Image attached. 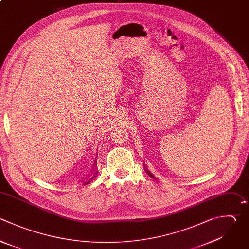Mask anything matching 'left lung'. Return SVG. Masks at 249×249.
I'll use <instances>...</instances> for the list:
<instances>
[{
	"instance_id": "1",
	"label": "left lung",
	"mask_w": 249,
	"mask_h": 249,
	"mask_svg": "<svg viewBox=\"0 0 249 249\" xmlns=\"http://www.w3.org/2000/svg\"><path fill=\"white\" fill-rule=\"evenodd\" d=\"M145 171L148 173V175H149V176H151V177H154V176H153V174H152V173H151V172H150V171H149L147 168L145 169Z\"/></svg>"
}]
</instances>
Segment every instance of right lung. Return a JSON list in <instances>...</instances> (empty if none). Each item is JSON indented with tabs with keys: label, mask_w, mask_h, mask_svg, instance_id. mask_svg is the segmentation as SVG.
<instances>
[{
	"label": "right lung",
	"mask_w": 249,
	"mask_h": 249,
	"mask_svg": "<svg viewBox=\"0 0 249 249\" xmlns=\"http://www.w3.org/2000/svg\"><path fill=\"white\" fill-rule=\"evenodd\" d=\"M97 172H98V170L97 169H94V171H93V173L89 177V178H87L85 181H82V184L83 185H87V184H89L91 181H92V179L95 177V175L97 174Z\"/></svg>",
	"instance_id": "right-lung-1"
}]
</instances>
